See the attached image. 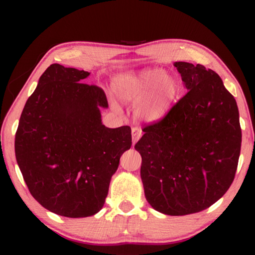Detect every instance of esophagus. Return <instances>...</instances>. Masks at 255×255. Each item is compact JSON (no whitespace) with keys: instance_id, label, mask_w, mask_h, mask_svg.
<instances>
[{"instance_id":"esophagus-1","label":"esophagus","mask_w":255,"mask_h":255,"mask_svg":"<svg viewBox=\"0 0 255 255\" xmlns=\"http://www.w3.org/2000/svg\"><path fill=\"white\" fill-rule=\"evenodd\" d=\"M131 137H132V144L135 145L138 139L141 137V129L140 128H137V127H133L131 129Z\"/></svg>"}]
</instances>
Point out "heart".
<instances>
[{
    "label": "heart",
    "instance_id": "b5f03b06",
    "mask_svg": "<svg viewBox=\"0 0 255 255\" xmlns=\"http://www.w3.org/2000/svg\"><path fill=\"white\" fill-rule=\"evenodd\" d=\"M112 89L120 101L136 105L133 112L145 122L162 119L176 101L180 86L175 77L161 68L117 75Z\"/></svg>",
    "mask_w": 255,
    "mask_h": 255
}]
</instances>
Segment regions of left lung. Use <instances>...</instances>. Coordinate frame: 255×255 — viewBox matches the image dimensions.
Instances as JSON below:
<instances>
[{"instance_id":"8db88e82","label":"left lung","mask_w":255,"mask_h":255,"mask_svg":"<svg viewBox=\"0 0 255 255\" xmlns=\"http://www.w3.org/2000/svg\"><path fill=\"white\" fill-rule=\"evenodd\" d=\"M188 93L158 123L145 127L141 155L146 200L159 213H199L221 199L234 180L242 130L234 97L217 73L175 62Z\"/></svg>"}]
</instances>
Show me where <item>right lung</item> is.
<instances>
[{
    "label": "right lung",
    "instance_id": "1",
    "mask_svg": "<svg viewBox=\"0 0 255 255\" xmlns=\"http://www.w3.org/2000/svg\"><path fill=\"white\" fill-rule=\"evenodd\" d=\"M89 72L51 64L25 102L15 157L30 193L54 214L89 217L105 205L111 176L131 146L129 126L108 128L103 90Z\"/></svg>",
    "mask_w": 255,
    "mask_h": 255
}]
</instances>
